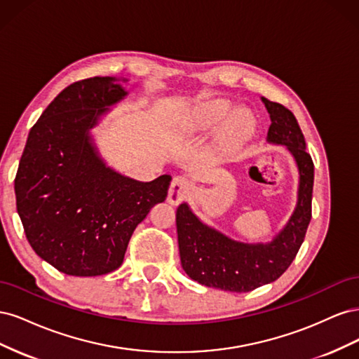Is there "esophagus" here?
<instances>
[{
    "label": "esophagus",
    "instance_id": "34e87169",
    "mask_svg": "<svg viewBox=\"0 0 359 359\" xmlns=\"http://www.w3.org/2000/svg\"><path fill=\"white\" fill-rule=\"evenodd\" d=\"M190 190H191V186L186 178L184 177L173 178L170 187H169V193H168V202L170 205H178L180 202L189 198Z\"/></svg>",
    "mask_w": 359,
    "mask_h": 359
}]
</instances>
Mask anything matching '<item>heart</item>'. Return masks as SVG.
<instances>
[{
	"label": "heart",
	"mask_w": 359,
	"mask_h": 359,
	"mask_svg": "<svg viewBox=\"0 0 359 359\" xmlns=\"http://www.w3.org/2000/svg\"><path fill=\"white\" fill-rule=\"evenodd\" d=\"M219 144L223 149L236 151L245 145L256 132V119L245 109H236L227 100L202 102L191 112V127L198 132H211L219 127Z\"/></svg>",
	"instance_id": "1"
}]
</instances>
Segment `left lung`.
Listing matches in <instances>:
<instances>
[{
	"label": "left lung",
	"instance_id": "left-lung-1",
	"mask_svg": "<svg viewBox=\"0 0 359 359\" xmlns=\"http://www.w3.org/2000/svg\"><path fill=\"white\" fill-rule=\"evenodd\" d=\"M262 102L271 118L266 140L285 145L299 172L298 201L289 222L266 244H245L202 223L187 203L177 210V232L182 269L208 287L227 292H250L276 281L290 266L311 220L314 165L306 149V139L293 115L283 104Z\"/></svg>",
	"mask_w": 359,
	"mask_h": 359
}]
</instances>
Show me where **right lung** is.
I'll list each match as a JSON object with an SVG mask.
<instances>
[{
	"label": "right lung",
	"instance_id": "add662e5",
	"mask_svg": "<svg viewBox=\"0 0 359 359\" xmlns=\"http://www.w3.org/2000/svg\"><path fill=\"white\" fill-rule=\"evenodd\" d=\"M116 82L95 76L64 88L29 130L19 161L15 193L27 240L67 276L121 266L136 226L168 196L170 175L149 182L124 177L94 145L91 128L128 94Z\"/></svg>",
	"mask_w": 359,
	"mask_h": 359
}]
</instances>
